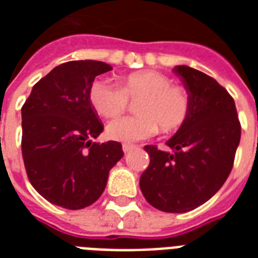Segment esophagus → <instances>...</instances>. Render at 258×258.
<instances>
[{
  "label": "esophagus",
  "mask_w": 258,
  "mask_h": 258,
  "mask_svg": "<svg viewBox=\"0 0 258 258\" xmlns=\"http://www.w3.org/2000/svg\"><path fill=\"white\" fill-rule=\"evenodd\" d=\"M133 149H134L133 145H123V151H124V153H128V151H131Z\"/></svg>",
  "instance_id": "1"
}]
</instances>
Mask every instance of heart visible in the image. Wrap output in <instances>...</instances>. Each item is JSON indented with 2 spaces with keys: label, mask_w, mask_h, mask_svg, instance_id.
Segmentation results:
<instances>
[{
  "label": "heart",
  "mask_w": 258,
  "mask_h": 258,
  "mask_svg": "<svg viewBox=\"0 0 258 258\" xmlns=\"http://www.w3.org/2000/svg\"><path fill=\"white\" fill-rule=\"evenodd\" d=\"M138 100V116H119L109 121L105 133L112 141L123 143L145 141L154 137L159 127L165 134L174 133L190 113V93L182 86L171 84L170 78L157 71H139L121 79V87L107 79H97L89 89V101L103 116L123 112L128 99Z\"/></svg>",
  "instance_id": "b5f03b06"
}]
</instances>
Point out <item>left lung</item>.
<instances>
[{"label": "left lung", "instance_id": "1", "mask_svg": "<svg viewBox=\"0 0 258 258\" xmlns=\"http://www.w3.org/2000/svg\"><path fill=\"white\" fill-rule=\"evenodd\" d=\"M172 71L190 93V113L166 142L171 151L146 146L150 165L139 184L158 210L186 213L210 200L228 179L241 124L233 97L214 79L187 66Z\"/></svg>", "mask_w": 258, "mask_h": 258}]
</instances>
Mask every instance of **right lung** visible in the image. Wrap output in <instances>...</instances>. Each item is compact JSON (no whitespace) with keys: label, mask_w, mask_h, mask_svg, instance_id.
I'll use <instances>...</instances> for the list:
<instances>
[{"label":"right lung","mask_w":258,"mask_h":258,"mask_svg":"<svg viewBox=\"0 0 258 258\" xmlns=\"http://www.w3.org/2000/svg\"><path fill=\"white\" fill-rule=\"evenodd\" d=\"M111 70L95 60L64 62L34 84L22 105L26 174L50 204L71 210L92 205L104 191L109 170L124 155L119 142H92L104 127L89 89L96 76Z\"/></svg>","instance_id":"obj_1"}]
</instances>
